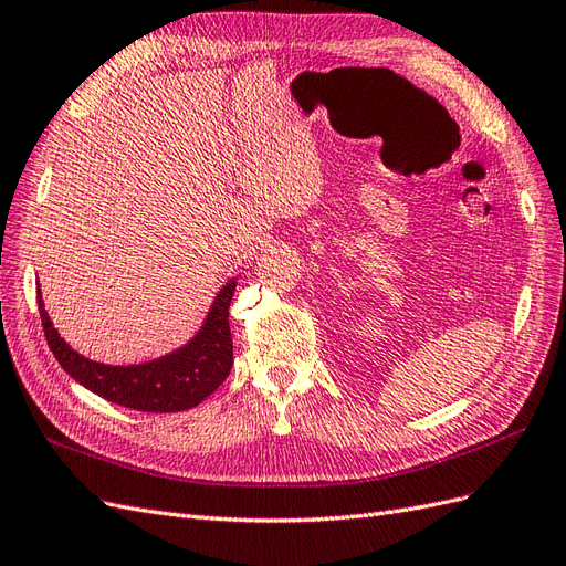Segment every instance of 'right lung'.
Segmentation results:
<instances>
[{"label":"right lung","instance_id":"add662e5","mask_svg":"<svg viewBox=\"0 0 566 566\" xmlns=\"http://www.w3.org/2000/svg\"><path fill=\"white\" fill-rule=\"evenodd\" d=\"M234 289L237 280H229L220 289L206 323L181 349L134 366H105L71 349L54 329L40 289L38 308L54 358L78 385L126 409L171 413L198 407L229 375L231 360H234V344H231L229 329V303Z\"/></svg>","mask_w":566,"mask_h":566}]
</instances>
